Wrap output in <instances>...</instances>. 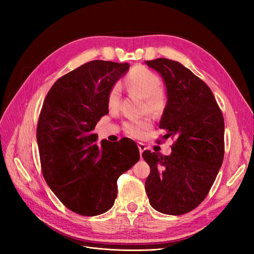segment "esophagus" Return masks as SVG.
<instances>
[{
	"label": "esophagus",
	"mask_w": 254,
	"mask_h": 254,
	"mask_svg": "<svg viewBox=\"0 0 254 254\" xmlns=\"http://www.w3.org/2000/svg\"><path fill=\"white\" fill-rule=\"evenodd\" d=\"M137 147H139L140 153H141V156H142L143 151H144V150H146V146H145V144H143V143H137Z\"/></svg>",
	"instance_id": "1"
}]
</instances>
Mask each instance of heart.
Masks as SVG:
<instances>
[{
    "label": "heart",
    "instance_id": "1",
    "mask_svg": "<svg viewBox=\"0 0 254 254\" xmlns=\"http://www.w3.org/2000/svg\"><path fill=\"white\" fill-rule=\"evenodd\" d=\"M127 89L133 94L143 98V111L149 112L152 115L159 117L166 108L167 97L164 92L160 89L161 80L159 76L152 71L145 67H137L129 73L125 79ZM121 101V89L118 84L110 89L108 94L109 108H118ZM151 127V121L149 118H143L140 120H130L124 124L125 132L139 139Z\"/></svg>",
    "mask_w": 254,
    "mask_h": 254
}]
</instances>
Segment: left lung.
<instances>
[{
    "instance_id": "1",
    "label": "left lung",
    "mask_w": 254,
    "mask_h": 254,
    "mask_svg": "<svg viewBox=\"0 0 254 254\" xmlns=\"http://www.w3.org/2000/svg\"><path fill=\"white\" fill-rule=\"evenodd\" d=\"M161 74L167 91L159 127L175 140L170 156L145 150L149 203L160 213L182 215L200 204L216 179L225 153V122L207 84L177 61H145Z\"/></svg>"
}]
</instances>
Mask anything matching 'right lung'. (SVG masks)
<instances>
[{
    "label": "right lung",
    "instance_id": "right-lung-1",
    "mask_svg": "<svg viewBox=\"0 0 254 254\" xmlns=\"http://www.w3.org/2000/svg\"><path fill=\"white\" fill-rule=\"evenodd\" d=\"M128 64L93 60L60 77L45 97L37 125L45 181L68 210L95 216L110 210L119 177L140 159L135 143L102 141L93 130L108 113V94Z\"/></svg>",
    "mask_w": 254,
    "mask_h": 254
}]
</instances>
